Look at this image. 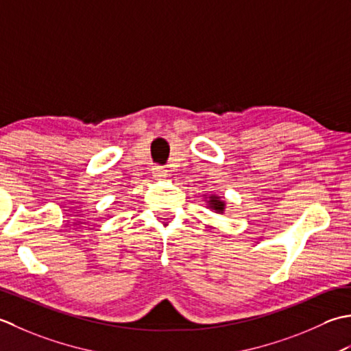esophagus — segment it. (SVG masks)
I'll list each match as a JSON object with an SVG mask.
<instances>
[{"label":"esophagus","mask_w":351,"mask_h":351,"mask_svg":"<svg viewBox=\"0 0 351 351\" xmlns=\"http://www.w3.org/2000/svg\"><path fill=\"white\" fill-rule=\"evenodd\" d=\"M152 174L156 180H163V178L168 177V169H165L163 167H153Z\"/></svg>","instance_id":"obj_1"}]
</instances>
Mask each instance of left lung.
I'll return each instance as SVG.
<instances>
[{"label": "left lung", "mask_w": 351, "mask_h": 351, "mask_svg": "<svg viewBox=\"0 0 351 351\" xmlns=\"http://www.w3.org/2000/svg\"><path fill=\"white\" fill-rule=\"evenodd\" d=\"M207 204H209L210 209L215 210L217 213H224L226 203L218 195H210L209 198H207Z\"/></svg>", "instance_id": "8db88e82"}]
</instances>
